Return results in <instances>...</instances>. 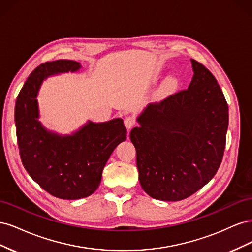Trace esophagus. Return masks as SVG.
<instances>
[{"label":"esophagus","instance_id":"esophagus-1","mask_svg":"<svg viewBox=\"0 0 252 252\" xmlns=\"http://www.w3.org/2000/svg\"><path fill=\"white\" fill-rule=\"evenodd\" d=\"M124 124L125 127L129 130V129H131L135 125V120L132 117H126L124 119Z\"/></svg>","mask_w":252,"mask_h":252}]
</instances>
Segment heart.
<instances>
[{"mask_svg": "<svg viewBox=\"0 0 252 252\" xmlns=\"http://www.w3.org/2000/svg\"><path fill=\"white\" fill-rule=\"evenodd\" d=\"M175 86H177V81H175V79L169 78L165 81L166 89H173Z\"/></svg>", "mask_w": 252, "mask_h": 252, "instance_id": "heart-1", "label": "heart"}]
</instances>
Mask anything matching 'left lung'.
<instances>
[{
    "instance_id": "1",
    "label": "left lung",
    "mask_w": 252,
    "mask_h": 252,
    "mask_svg": "<svg viewBox=\"0 0 252 252\" xmlns=\"http://www.w3.org/2000/svg\"><path fill=\"white\" fill-rule=\"evenodd\" d=\"M191 64L188 88L150 104L130 132L141 186L157 200L187 199L223 159L228 105L213 74L195 60Z\"/></svg>"
}]
</instances>
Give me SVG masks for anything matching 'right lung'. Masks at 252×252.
I'll list each match as a JSON object with an SVG mask.
<instances>
[{
    "label": "right lung",
    "mask_w": 252,
    "mask_h": 252,
    "mask_svg": "<svg viewBox=\"0 0 252 252\" xmlns=\"http://www.w3.org/2000/svg\"><path fill=\"white\" fill-rule=\"evenodd\" d=\"M80 67V63L71 60L37 66L22 87L14 109L23 166L45 191L62 200H79L93 194L112 151L127 136L122 119L100 124L89 122L68 136L48 132L37 121L36 95L43 80Z\"/></svg>",
    "instance_id": "right-lung-1"
}]
</instances>
